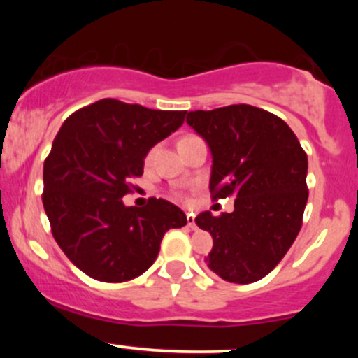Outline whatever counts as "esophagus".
I'll return each instance as SVG.
<instances>
[{"mask_svg":"<svg viewBox=\"0 0 358 358\" xmlns=\"http://www.w3.org/2000/svg\"><path fill=\"white\" fill-rule=\"evenodd\" d=\"M187 225L190 229H196V224H195V215L193 213H187Z\"/></svg>","mask_w":358,"mask_h":358,"instance_id":"obj_1","label":"esophagus"}]
</instances>
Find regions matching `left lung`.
<instances>
[{
  "instance_id": "8db88e82",
  "label": "left lung",
  "mask_w": 358,
  "mask_h": 358,
  "mask_svg": "<svg viewBox=\"0 0 358 358\" xmlns=\"http://www.w3.org/2000/svg\"><path fill=\"white\" fill-rule=\"evenodd\" d=\"M187 124L210 148L213 199H236L234 212L195 219L213 239L208 269L229 282H256L276 268L301 229L306 153L282 119L254 106L192 110Z\"/></svg>"
}]
</instances>
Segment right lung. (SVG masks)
I'll list each match as a JSON object with an SVG mask.
<instances>
[{
    "mask_svg": "<svg viewBox=\"0 0 358 358\" xmlns=\"http://www.w3.org/2000/svg\"><path fill=\"white\" fill-rule=\"evenodd\" d=\"M187 110H155L102 99L65 119L43 165V208L57 244L87 276L122 282L156 261L163 236L187 225L163 199L126 207L127 182L183 124Z\"/></svg>",
    "mask_w": 358,
    "mask_h": 358,
    "instance_id": "obj_1",
    "label": "right lung"
}]
</instances>
